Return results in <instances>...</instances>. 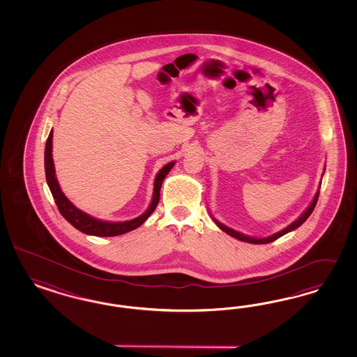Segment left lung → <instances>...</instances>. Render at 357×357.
<instances>
[{"label": "left lung", "mask_w": 357, "mask_h": 357, "mask_svg": "<svg viewBox=\"0 0 357 357\" xmlns=\"http://www.w3.org/2000/svg\"><path fill=\"white\" fill-rule=\"evenodd\" d=\"M318 197H319V190L317 191V194L314 196V200L312 202V204L309 206V208L303 212L301 216L298 217L294 222H292L289 227H285V229H282L281 231H278V233H275L273 236H270V237L267 238H252L248 237V236H245V234H242V233H238L236 230H233V229H230V227H225L224 224H221V222H218L217 220H215V222H216L217 227H220L221 230H224L225 233H227L229 236H231V237L237 238L239 241H243V242H249V243H255V245H264V243H270V242H273V241H276L278 238L282 237L284 234H287V233H289V231H292L294 229H297V227H300V225H303V222L307 220V217L312 215V212L314 211V208L317 206V202H318Z\"/></svg>", "instance_id": "8db88e82"}]
</instances>
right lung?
<instances>
[{"label": "right lung", "instance_id": "add662e5", "mask_svg": "<svg viewBox=\"0 0 357 357\" xmlns=\"http://www.w3.org/2000/svg\"><path fill=\"white\" fill-rule=\"evenodd\" d=\"M54 130L50 132V136L45 142V151H44V169H45V179L48 187L54 196V203L59 208V212L61 213V216L65 220L78 229L79 231L89 234V236H97V237H115L124 234L127 231H130L136 227L142 225L146 218L151 216L154 212L155 206H158L160 202V191H161V185H162L165 176L169 174V172L173 169L174 163L170 162L165 165L162 169L160 170V173L157 174L155 181H154V192H153V199H151V206L145 211V213H142L140 217L133 218L130 221H124V222H106V221H100L94 217L89 216L86 213H84L82 211H79L78 208L73 206L68 197L63 194L59 182L56 179L54 175V160H52V137H54Z\"/></svg>", "mask_w": 357, "mask_h": 357}]
</instances>
